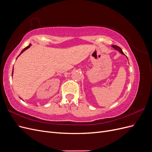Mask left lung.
Here are the masks:
<instances>
[{
	"mask_svg": "<svg viewBox=\"0 0 152 152\" xmlns=\"http://www.w3.org/2000/svg\"><path fill=\"white\" fill-rule=\"evenodd\" d=\"M112 47L114 48V49H115L116 50H118L119 52H120L121 54H124V53H123V51L122 50V49H121V48L120 47H118V46H117V45H112Z\"/></svg>",
	"mask_w": 152,
	"mask_h": 152,
	"instance_id": "obj_1",
	"label": "left lung"
}]
</instances>
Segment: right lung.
I'll return each instance as SVG.
<instances>
[{
  "instance_id": "1",
  "label": "right lung",
  "mask_w": 152,
  "mask_h": 152,
  "mask_svg": "<svg viewBox=\"0 0 152 152\" xmlns=\"http://www.w3.org/2000/svg\"><path fill=\"white\" fill-rule=\"evenodd\" d=\"M30 45H31V44H29V45H28V46H27V47H26V48H24V49H23V50H21V53H20V54H21V53H23V52H24V51H25V50H26V49H28V48H30ZM20 55H19V56H20ZM12 73H13V70H12Z\"/></svg>"
}]
</instances>
